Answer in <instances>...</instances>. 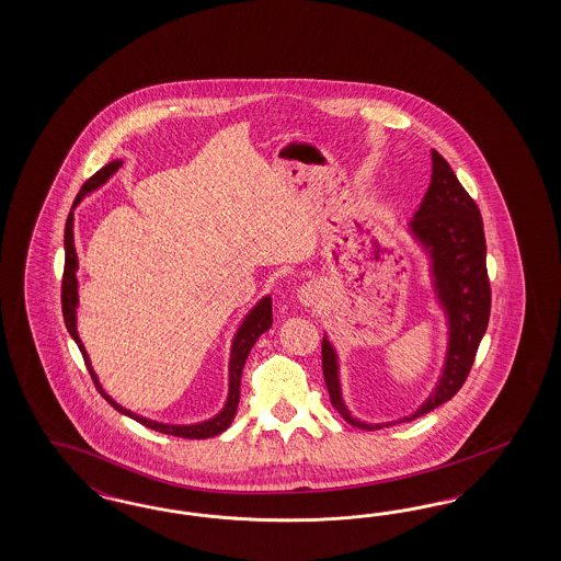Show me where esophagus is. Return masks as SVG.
I'll return each mask as SVG.
<instances>
[{
  "mask_svg": "<svg viewBox=\"0 0 561 561\" xmlns=\"http://www.w3.org/2000/svg\"><path fill=\"white\" fill-rule=\"evenodd\" d=\"M298 300L305 306H319L323 305L324 289L321 284L317 282H310L302 288L298 289Z\"/></svg>",
  "mask_w": 561,
  "mask_h": 561,
  "instance_id": "1",
  "label": "esophagus"
}]
</instances>
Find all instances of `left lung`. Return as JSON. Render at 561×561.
I'll use <instances>...</instances> for the list:
<instances>
[{
	"mask_svg": "<svg viewBox=\"0 0 561 561\" xmlns=\"http://www.w3.org/2000/svg\"><path fill=\"white\" fill-rule=\"evenodd\" d=\"M411 238L427 256L430 286L446 319V354L436 387L413 413L392 422L370 424L352 415L341 394L340 354L323 337V374L333 408L347 424L380 430L413 422L453 399L476 359L477 347L490 321V279L485 270V234L476 202L440 153L432 150V181L415 216L408 224Z\"/></svg>",
	"mask_w": 561,
	"mask_h": 561,
	"instance_id": "obj_1",
	"label": "left lung"
}]
</instances>
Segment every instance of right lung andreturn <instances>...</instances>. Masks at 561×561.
I'll return each instance as SVG.
<instances>
[{
	"instance_id": "right-lung-1",
	"label": "right lung",
	"mask_w": 561,
	"mask_h": 561,
	"mask_svg": "<svg viewBox=\"0 0 561 561\" xmlns=\"http://www.w3.org/2000/svg\"><path fill=\"white\" fill-rule=\"evenodd\" d=\"M123 167V160H113L108 162L106 167H102L94 176H90L85 181L73 207H78L80 202L84 199L85 195L94 193L96 188H101L117 170ZM73 207L69 211L68 221H66V237H64V247H66V272H64V286H61V305H64V319H66V327H68L69 335L71 340L78 343L80 352L85 359V366L90 370V376L96 385V389L101 391L102 397L117 409L123 415L136 420L141 425L156 430V432H162V434H170V436H179V438H193V440H202V438H211V436H218L224 430H228V425L232 424L234 415H237L238 401H240V376H242V368H244V362L251 354L253 345L256 340L267 331L272 329L273 314H272V296H263L259 302H256L247 317L242 319V323L238 324L237 333L232 337V345H230V359H228V397H226V403L224 408L209 420L204 422H197V424H167V422H158V420H150V417H144L131 409L123 408L119 405L108 392L102 389L101 380L92 368V362L90 356L85 352L84 343L78 335V305H80V296H78V253H76V244H73Z\"/></svg>"
}]
</instances>
